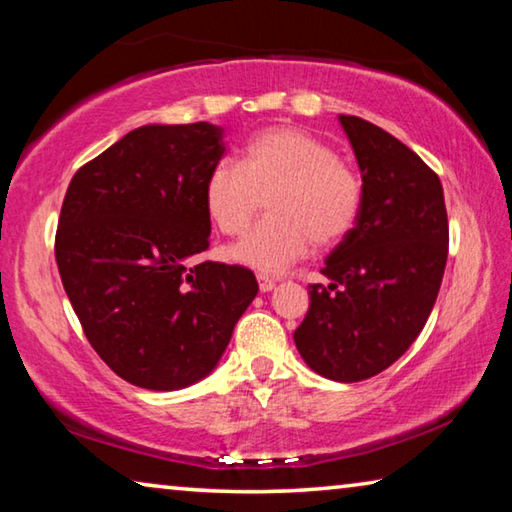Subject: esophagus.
Instances as JSON below:
<instances>
[{"instance_id":"34e87169","label":"esophagus","mask_w":512,"mask_h":512,"mask_svg":"<svg viewBox=\"0 0 512 512\" xmlns=\"http://www.w3.org/2000/svg\"><path fill=\"white\" fill-rule=\"evenodd\" d=\"M257 280H259V291H262V293L273 291V289H275V284H277V282L273 280V277H266V275H259Z\"/></svg>"}]
</instances>
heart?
<instances>
[{
  "instance_id": "1",
  "label": "heart",
  "mask_w": 512,
  "mask_h": 512,
  "mask_svg": "<svg viewBox=\"0 0 512 512\" xmlns=\"http://www.w3.org/2000/svg\"><path fill=\"white\" fill-rule=\"evenodd\" d=\"M262 198L268 216L230 248V257L262 273H282L311 244L334 246L350 235L363 187L357 171L320 137L273 126L250 137L241 167L219 162L203 187L207 216L228 237L244 235Z\"/></svg>"
}]
</instances>
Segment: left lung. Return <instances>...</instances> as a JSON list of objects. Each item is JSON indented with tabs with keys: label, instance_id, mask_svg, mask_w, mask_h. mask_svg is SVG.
<instances>
[{
	"label": "left lung",
	"instance_id": "8db88e82",
	"mask_svg": "<svg viewBox=\"0 0 512 512\" xmlns=\"http://www.w3.org/2000/svg\"><path fill=\"white\" fill-rule=\"evenodd\" d=\"M361 169L363 203L352 232L309 284V311L293 341L332 381H363L402 357L438 298L449 223L440 178L397 137L339 115Z\"/></svg>",
	"mask_w": 512,
	"mask_h": 512
}]
</instances>
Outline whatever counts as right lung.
I'll list each match as a JSON object with an SVG mask.
<instances>
[{"mask_svg":"<svg viewBox=\"0 0 512 512\" xmlns=\"http://www.w3.org/2000/svg\"><path fill=\"white\" fill-rule=\"evenodd\" d=\"M223 128L149 124L74 173L56 264L94 352L128 384L180 391L210 375L257 296L244 266L198 262L210 248L203 187Z\"/></svg>","mask_w":512,"mask_h":512,"instance_id":"add662e5","label":"right lung"}]
</instances>
